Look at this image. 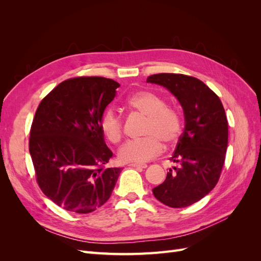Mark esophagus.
I'll return each mask as SVG.
<instances>
[{"mask_svg": "<svg viewBox=\"0 0 261 261\" xmlns=\"http://www.w3.org/2000/svg\"><path fill=\"white\" fill-rule=\"evenodd\" d=\"M129 167L132 168H135V169H138V170H144L147 168V164H137V163H132L129 164Z\"/></svg>", "mask_w": 261, "mask_h": 261, "instance_id": "obj_1", "label": "esophagus"}]
</instances>
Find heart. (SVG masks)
Masks as SVG:
<instances>
[{
	"label": "heart",
	"mask_w": 261,
	"mask_h": 261,
	"mask_svg": "<svg viewBox=\"0 0 261 261\" xmlns=\"http://www.w3.org/2000/svg\"><path fill=\"white\" fill-rule=\"evenodd\" d=\"M128 106L137 112L148 117L145 135L146 138L129 140L125 143L117 155L124 163L141 164L160 154L164 141L173 145L178 140L183 130V121L176 110L167 107V102L151 91H138L129 97ZM100 128L103 135L117 143L123 134L122 118L113 109H108L100 118Z\"/></svg>",
	"instance_id": "b5f03b06"
}]
</instances>
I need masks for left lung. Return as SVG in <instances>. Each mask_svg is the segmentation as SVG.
Segmentation results:
<instances>
[{"mask_svg": "<svg viewBox=\"0 0 261 261\" xmlns=\"http://www.w3.org/2000/svg\"><path fill=\"white\" fill-rule=\"evenodd\" d=\"M147 83L174 94L185 117L184 132L170 158L175 165L152 193L171 208L188 207L208 195L220 178L228 136L224 108L206 84L192 76L162 73L149 76Z\"/></svg>", "mask_w": 261, "mask_h": 261, "instance_id": "left-lung-1", "label": "left lung"}]
</instances>
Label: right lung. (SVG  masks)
<instances>
[{"mask_svg":"<svg viewBox=\"0 0 261 261\" xmlns=\"http://www.w3.org/2000/svg\"><path fill=\"white\" fill-rule=\"evenodd\" d=\"M120 84L105 77L64 81L39 105L30 129L29 152L38 185L55 204L92 212L112 194L120 168H106L113 155L100 118Z\"/></svg>","mask_w":261,"mask_h":261,"instance_id":"obj_1","label":"right lung"}]
</instances>
